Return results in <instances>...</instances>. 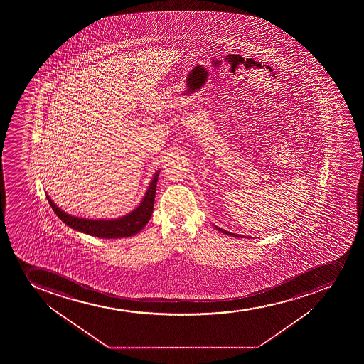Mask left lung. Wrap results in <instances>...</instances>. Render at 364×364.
Wrapping results in <instances>:
<instances>
[{"label": "left lung", "instance_id": "left-lung-1", "mask_svg": "<svg viewBox=\"0 0 364 364\" xmlns=\"http://www.w3.org/2000/svg\"><path fill=\"white\" fill-rule=\"evenodd\" d=\"M217 229H218V230H220V231H222V232H223V234L230 235V236H234V237H245V236H241V235L232 234V232H229V231L222 230V229H220V228H217Z\"/></svg>", "mask_w": 364, "mask_h": 364}]
</instances>
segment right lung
<instances>
[{
    "label": "right lung",
    "instance_id": "obj_1",
    "mask_svg": "<svg viewBox=\"0 0 364 364\" xmlns=\"http://www.w3.org/2000/svg\"><path fill=\"white\" fill-rule=\"evenodd\" d=\"M159 173L160 171H156L153 176L140 205L126 216L116 218V220H87V218L71 216L69 213H64L62 209H59L50 200V196H46V198L55 215L75 230L100 238L129 237L140 232L144 225L148 223V220H151L153 208H154L155 188H156Z\"/></svg>",
    "mask_w": 364,
    "mask_h": 364
}]
</instances>
